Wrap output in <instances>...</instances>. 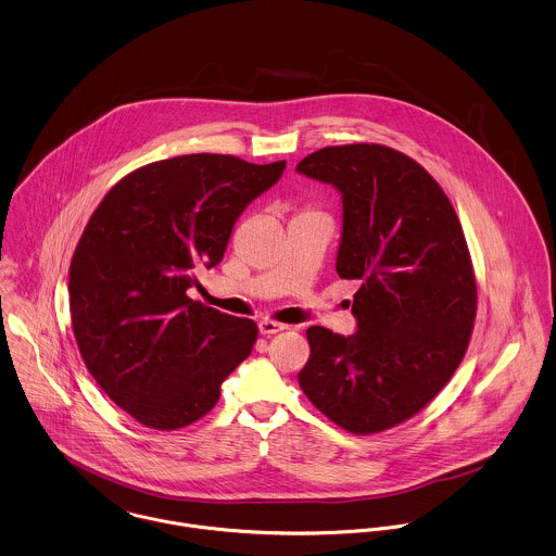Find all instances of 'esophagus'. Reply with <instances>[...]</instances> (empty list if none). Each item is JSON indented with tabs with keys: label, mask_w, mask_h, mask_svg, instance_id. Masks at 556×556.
<instances>
[{
	"label": "esophagus",
	"mask_w": 556,
	"mask_h": 556,
	"mask_svg": "<svg viewBox=\"0 0 556 556\" xmlns=\"http://www.w3.org/2000/svg\"><path fill=\"white\" fill-rule=\"evenodd\" d=\"M283 329H286V327L279 325V323H275V320H262V323H260V333L262 334L281 333Z\"/></svg>",
	"instance_id": "1"
}]
</instances>
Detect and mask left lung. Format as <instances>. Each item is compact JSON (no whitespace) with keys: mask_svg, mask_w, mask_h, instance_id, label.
I'll list each match as a JSON object with an SVG mask.
<instances>
[{"mask_svg":"<svg viewBox=\"0 0 556 556\" xmlns=\"http://www.w3.org/2000/svg\"><path fill=\"white\" fill-rule=\"evenodd\" d=\"M296 172L343 200L337 275L356 279V333L309 327L299 384L352 434L421 413L462 363L477 316V281L459 219L441 185L380 143L329 146Z\"/></svg>","mask_w":556,"mask_h":556,"instance_id":"left-lung-1","label":"left lung"}]
</instances>
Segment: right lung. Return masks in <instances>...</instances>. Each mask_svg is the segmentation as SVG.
Wrapping results in <instances>:
<instances>
[{
    "mask_svg": "<svg viewBox=\"0 0 556 556\" xmlns=\"http://www.w3.org/2000/svg\"><path fill=\"white\" fill-rule=\"evenodd\" d=\"M286 161L185 154L117 180L71 260V320L81 358L126 415L180 430L208 415L251 354L257 325L187 296L193 268L222 262L231 227Z\"/></svg>",
    "mask_w": 556,
    "mask_h": 556,
    "instance_id": "1",
    "label": "right lung"
}]
</instances>
